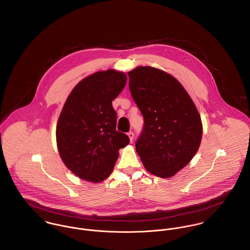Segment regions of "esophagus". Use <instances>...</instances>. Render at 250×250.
Masks as SVG:
<instances>
[{
	"instance_id": "1",
	"label": "esophagus",
	"mask_w": 250,
	"mask_h": 250,
	"mask_svg": "<svg viewBox=\"0 0 250 250\" xmlns=\"http://www.w3.org/2000/svg\"><path fill=\"white\" fill-rule=\"evenodd\" d=\"M134 136H135V134H134V132H132V131H130L129 133H128V137H129V139H130V141L132 142L133 140H134Z\"/></svg>"
}]
</instances>
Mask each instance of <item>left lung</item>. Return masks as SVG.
Instances as JSON below:
<instances>
[{"mask_svg":"<svg viewBox=\"0 0 250 250\" xmlns=\"http://www.w3.org/2000/svg\"><path fill=\"white\" fill-rule=\"evenodd\" d=\"M131 95L144 120L136 150L152 174L168 178L196 154L202 123L191 98L171 75L150 66L128 72Z\"/></svg>","mask_w":250,"mask_h":250,"instance_id":"1","label":"left lung"}]
</instances>
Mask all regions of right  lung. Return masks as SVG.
Wrapping results in <instances>:
<instances>
[{"label": "right lung", "mask_w": 250, "mask_h": 250, "mask_svg": "<svg viewBox=\"0 0 250 250\" xmlns=\"http://www.w3.org/2000/svg\"><path fill=\"white\" fill-rule=\"evenodd\" d=\"M123 72L94 73L69 94L57 125V143L64 165L78 177L98 183L111 173L118 150L130 143L116 131L112 100L123 90Z\"/></svg>", "instance_id": "1"}]
</instances>
